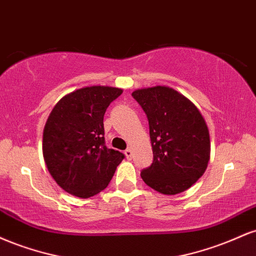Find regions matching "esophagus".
Returning a JSON list of instances; mask_svg holds the SVG:
<instances>
[{
	"label": "esophagus",
	"mask_w": 256,
	"mask_h": 256,
	"mask_svg": "<svg viewBox=\"0 0 256 256\" xmlns=\"http://www.w3.org/2000/svg\"><path fill=\"white\" fill-rule=\"evenodd\" d=\"M125 155H126V158H128V160L134 158V152H132V149H130V148L126 149V150H125Z\"/></svg>",
	"instance_id": "esophagus-1"
}]
</instances>
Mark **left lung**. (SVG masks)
I'll return each mask as SVG.
<instances>
[{"label": "left lung", "mask_w": 256, "mask_h": 256, "mask_svg": "<svg viewBox=\"0 0 256 256\" xmlns=\"http://www.w3.org/2000/svg\"><path fill=\"white\" fill-rule=\"evenodd\" d=\"M149 122L154 160L140 172L144 183L164 195H176L202 177L210 158L208 126L198 108L165 85L132 92Z\"/></svg>", "instance_id": "obj_1"}]
</instances>
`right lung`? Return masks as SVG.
Returning <instances> with one entry per match:
<instances>
[{"instance_id":"obj_1","label":"right lung","mask_w":256,"mask_h":256,"mask_svg":"<svg viewBox=\"0 0 256 256\" xmlns=\"http://www.w3.org/2000/svg\"><path fill=\"white\" fill-rule=\"evenodd\" d=\"M122 94L113 86H86L64 95L43 130V158L54 180L80 198L107 188L124 154L104 144V116Z\"/></svg>"}]
</instances>
